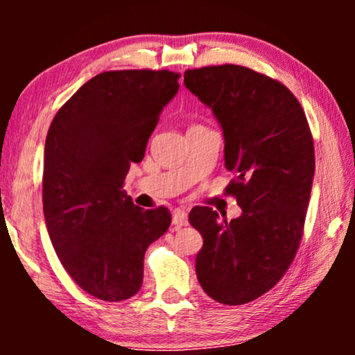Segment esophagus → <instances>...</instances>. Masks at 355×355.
Instances as JSON below:
<instances>
[{
    "label": "esophagus",
    "instance_id": "34e87169",
    "mask_svg": "<svg viewBox=\"0 0 355 355\" xmlns=\"http://www.w3.org/2000/svg\"><path fill=\"white\" fill-rule=\"evenodd\" d=\"M173 225L178 226V227L189 225L187 211L184 210V208H176V210L173 211Z\"/></svg>",
    "mask_w": 355,
    "mask_h": 355
}]
</instances>
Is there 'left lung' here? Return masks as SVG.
Here are the masks:
<instances>
[{
  "label": "left lung",
  "instance_id": "obj_1",
  "mask_svg": "<svg viewBox=\"0 0 355 355\" xmlns=\"http://www.w3.org/2000/svg\"><path fill=\"white\" fill-rule=\"evenodd\" d=\"M184 84L221 124L225 164L234 171L226 193L242 208L231 221L210 207L191 210L189 223L203 237L198 283L220 304L252 302L283 278L302 239L315 173L312 132L293 92L249 67L187 69Z\"/></svg>",
  "mask_w": 355,
  "mask_h": 355
}]
</instances>
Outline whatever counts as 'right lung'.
<instances>
[{
    "mask_svg": "<svg viewBox=\"0 0 355 355\" xmlns=\"http://www.w3.org/2000/svg\"><path fill=\"white\" fill-rule=\"evenodd\" d=\"M173 71H106L85 82L51 121L43 213L67 275L96 299L139 293L144 255L171 225L166 207L142 210L123 189L144 159L159 114L178 94Z\"/></svg>",
    "mask_w": 355,
    "mask_h": 355,
    "instance_id": "1",
    "label": "right lung"
}]
</instances>
